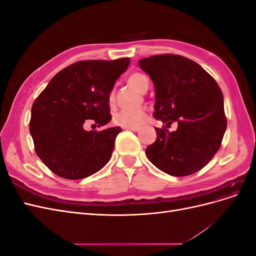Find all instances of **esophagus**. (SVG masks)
<instances>
[{
    "label": "esophagus",
    "instance_id": "1",
    "mask_svg": "<svg viewBox=\"0 0 256 256\" xmlns=\"http://www.w3.org/2000/svg\"><path fill=\"white\" fill-rule=\"evenodd\" d=\"M127 130H131V131H138L140 130V127H124Z\"/></svg>",
    "mask_w": 256,
    "mask_h": 256
}]
</instances>
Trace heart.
<instances>
[{"mask_svg":"<svg viewBox=\"0 0 256 256\" xmlns=\"http://www.w3.org/2000/svg\"><path fill=\"white\" fill-rule=\"evenodd\" d=\"M128 82L136 90L143 92L145 88H148V78L141 72H134L128 76ZM115 102V92L112 90L109 94V104H113ZM146 110L144 108L138 109H125L114 115V122L120 126L124 127H138L143 124L146 120Z\"/></svg>","mask_w":256,"mask_h":256,"instance_id":"1","label":"heart"}]
</instances>
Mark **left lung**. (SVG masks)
<instances>
[{"label":"left lung","mask_w":256,"mask_h":256,"mask_svg":"<svg viewBox=\"0 0 256 256\" xmlns=\"http://www.w3.org/2000/svg\"><path fill=\"white\" fill-rule=\"evenodd\" d=\"M154 82V118L177 122L176 131L154 128L157 138L145 152L152 164L172 176H188L203 168L219 150L226 118L221 88L194 60L159 54L138 60Z\"/></svg>","instance_id":"left-lung-1"}]
</instances>
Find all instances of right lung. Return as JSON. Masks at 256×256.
I'll return each instance as SVG.
<instances>
[{"label":"right lung","mask_w":256,"mask_h":256,"mask_svg":"<svg viewBox=\"0 0 256 256\" xmlns=\"http://www.w3.org/2000/svg\"><path fill=\"white\" fill-rule=\"evenodd\" d=\"M130 58L81 60L53 76L32 106L30 132L35 152L51 171L66 180H82L109 162L122 129L86 131V120L98 127L112 118L109 94Z\"/></svg>","instance_id":"add662e5"}]
</instances>
